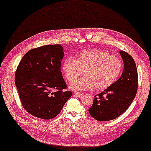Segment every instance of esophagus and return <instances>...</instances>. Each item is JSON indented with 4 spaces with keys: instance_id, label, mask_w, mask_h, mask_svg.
Here are the masks:
<instances>
[{
    "instance_id": "34e87169",
    "label": "esophagus",
    "mask_w": 151,
    "mask_h": 151,
    "mask_svg": "<svg viewBox=\"0 0 151 151\" xmlns=\"http://www.w3.org/2000/svg\"><path fill=\"white\" fill-rule=\"evenodd\" d=\"M74 94H75L76 96H81L83 95V93H77V92H76V93H74Z\"/></svg>"
}]
</instances>
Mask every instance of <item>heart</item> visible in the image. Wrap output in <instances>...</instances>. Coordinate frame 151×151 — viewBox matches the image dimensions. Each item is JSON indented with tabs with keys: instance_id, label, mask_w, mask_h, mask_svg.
Returning <instances> with one entry per match:
<instances>
[{
	"instance_id": "heart-1",
	"label": "heart",
	"mask_w": 151,
	"mask_h": 151,
	"mask_svg": "<svg viewBox=\"0 0 151 151\" xmlns=\"http://www.w3.org/2000/svg\"><path fill=\"white\" fill-rule=\"evenodd\" d=\"M65 78L70 82L77 77L70 85L71 89L77 91L94 89L103 91L111 86L120 76L123 69L122 62L106 51L99 49H89L80 52L76 59L66 58L62 63Z\"/></svg>"
}]
</instances>
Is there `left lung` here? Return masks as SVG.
<instances>
[{
	"mask_svg": "<svg viewBox=\"0 0 151 151\" xmlns=\"http://www.w3.org/2000/svg\"><path fill=\"white\" fill-rule=\"evenodd\" d=\"M124 63L121 77L109 88L94 96L89 109L95 120L105 122L120 116L130 106L138 88V73L134 58L124 51H120Z\"/></svg>",
	"mask_w": 151,
	"mask_h": 151,
	"instance_id": "1",
	"label": "left lung"
}]
</instances>
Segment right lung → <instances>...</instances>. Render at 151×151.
Listing matches in <instances>:
<instances>
[{"label":"right lung","instance_id":"right-lung-1","mask_svg":"<svg viewBox=\"0 0 151 151\" xmlns=\"http://www.w3.org/2000/svg\"><path fill=\"white\" fill-rule=\"evenodd\" d=\"M60 45H45L29 50L20 61L15 84L22 106L33 116L44 120L57 116L72 95L60 71L64 55ZM56 92L52 93V90Z\"/></svg>","mask_w":151,"mask_h":151}]
</instances>
